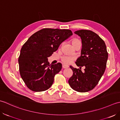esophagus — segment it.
Segmentation results:
<instances>
[{
    "label": "esophagus",
    "mask_w": 120,
    "mask_h": 120,
    "mask_svg": "<svg viewBox=\"0 0 120 120\" xmlns=\"http://www.w3.org/2000/svg\"><path fill=\"white\" fill-rule=\"evenodd\" d=\"M62 67L63 68H64V69H65V68H68V67H69V66L67 65H63Z\"/></svg>",
    "instance_id": "obj_1"
}]
</instances>
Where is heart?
Here are the masks:
<instances>
[{"label":"heart","instance_id":"obj_1","mask_svg":"<svg viewBox=\"0 0 120 120\" xmlns=\"http://www.w3.org/2000/svg\"><path fill=\"white\" fill-rule=\"evenodd\" d=\"M79 42H80L78 39H72L71 41V43L74 46ZM75 59V57L74 56L68 55H64L62 57V58H61V60H62V62L63 63V64H64L69 65Z\"/></svg>","mask_w":120,"mask_h":120}]
</instances>
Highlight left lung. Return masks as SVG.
<instances>
[{
	"mask_svg": "<svg viewBox=\"0 0 120 120\" xmlns=\"http://www.w3.org/2000/svg\"><path fill=\"white\" fill-rule=\"evenodd\" d=\"M82 42L81 56L75 64L80 69L70 66L73 75L68 80L70 87L79 92H86L96 86L104 74L108 54L104 40L94 32L89 30L75 31ZM85 67V71L80 69Z\"/></svg>",
	"mask_w": 120,
	"mask_h": 120,
	"instance_id": "8db88e82",
	"label": "left lung"
}]
</instances>
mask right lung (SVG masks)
I'll return each instance as SVG.
<instances>
[{
  "mask_svg": "<svg viewBox=\"0 0 120 120\" xmlns=\"http://www.w3.org/2000/svg\"><path fill=\"white\" fill-rule=\"evenodd\" d=\"M72 35L69 29L44 28L34 34L24 44L19 57V70L28 89L42 92L52 86L62 65L60 63L50 65L48 58Z\"/></svg>",
  "mask_w": 120,
  "mask_h": 120,
  "instance_id": "obj_1",
  "label": "right lung"
}]
</instances>
